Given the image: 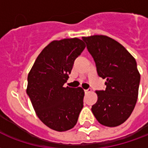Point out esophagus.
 Listing matches in <instances>:
<instances>
[{
	"mask_svg": "<svg viewBox=\"0 0 148 148\" xmlns=\"http://www.w3.org/2000/svg\"><path fill=\"white\" fill-rule=\"evenodd\" d=\"M90 91H91V89H90V88H88V89H87V90H84V92L86 94L89 93V92H90Z\"/></svg>",
	"mask_w": 148,
	"mask_h": 148,
	"instance_id": "esophagus-1",
	"label": "esophagus"
}]
</instances>
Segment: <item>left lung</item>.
<instances>
[{"label": "left lung", "mask_w": 148, "mask_h": 148, "mask_svg": "<svg viewBox=\"0 0 148 148\" xmlns=\"http://www.w3.org/2000/svg\"><path fill=\"white\" fill-rule=\"evenodd\" d=\"M95 62L98 75L106 79L104 90H96L98 101L91 111L100 124L116 127L134 110L140 75L135 58L117 41L105 35L83 37Z\"/></svg>", "instance_id": "obj_1"}]
</instances>
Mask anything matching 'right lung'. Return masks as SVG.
Wrapping results in <instances>:
<instances>
[{
	"label": "right lung",
	"instance_id": "obj_1",
	"mask_svg": "<svg viewBox=\"0 0 148 148\" xmlns=\"http://www.w3.org/2000/svg\"><path fill=\"white\" fill-rule=\"evenodd\" d=\"M85 49L77 38L53 41L46 46L27 76V94L42 121L50 129H73L84 106L81 87H64L76 58Z\"/></svg>",
	"mask_w": 148,
	"mask_h": 148
}]
</instances>
